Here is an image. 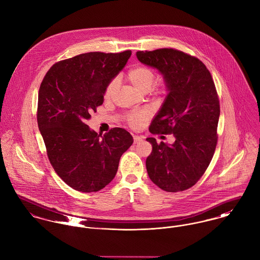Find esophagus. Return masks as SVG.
Masks as SVG:
<instances>
[{
  "label": "esophagus",
  "instance_id": "obj_1",
  "mask_svg": "<svg viewBox=\"0 0 260 260\" xmlns=\"http://www.w3.org/2000/svg\"><path fill=\"white\" fill-rule=\"evenodd\" d=\"M141 141H143V138H142V137H140V136H134V143H135V144H138V143H140Z\"/></svg>",
  "mask_w": 260,
  "mask_h": 260
}]
</instances>
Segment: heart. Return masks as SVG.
I'll list each match as a JSON object with an SVG mask.
<instances>
[{"label": "heart", "mask_w": 260, "mask_h": 260, "mask_svg": "<svg viewBox=\"0 0 260 260\" xmlns=\"http://www.w3.org/2000/svg\"><path fill=\"white\" fill-rule=\"evenodd\" d=\"M127 80L140 91L148 92L152 89L155 82V71L147 66H137L132 68L126 74ZM117 87V80L113 79L106 86L104 91V99L109 100ZM147 118V112H134L127 116L128 124L134 128L141 127Z\"/></svg>", "instance_id": "1"}]
</instances>
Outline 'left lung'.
<instances>
[{"label":"left lung","instance_id":"left-lung-1","mask_svg":"<svg viewBox=\"0 0 260 260\" xmlns=\"http://www.w3.org/2000/svg\"><path fill=\"white\" fill-rule=\"evenodd\" d=\"M137 57L162 75L168 91L149 129L175 137L172 145L147 139L153 147L148 175L164 191L187 190L205 173L217 145L220 105L214 81L202 61L182 51H138Z\"/></svg>","mask_w":260,"mask_h":260}]
</instances>
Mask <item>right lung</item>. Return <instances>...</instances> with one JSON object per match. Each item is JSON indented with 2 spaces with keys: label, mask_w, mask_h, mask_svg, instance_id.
Masks as SVG:
<instances>
[{
  "label": "right lung",
  "mask_w": 260,
  "mask_h": 260,
  "mask_svg": "<svg viewBox=\"0 0 260 260\" xmlns=\"http://www.w3.org/2000/svg\"><path fill=\"white\" fill-rule=\"evenodd\" d=\"M131 55L129 50L77 55L54 64L40 85L37 121L47 155L57 175L76 191L104 189L134 143L123 128L102 136L86 124Z\"/></svg>",
  "instance_id": "1"
}]
</instances>
